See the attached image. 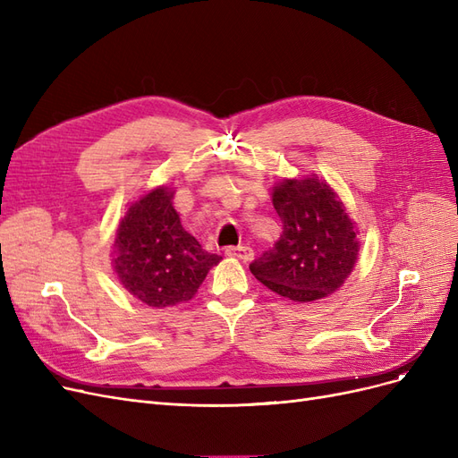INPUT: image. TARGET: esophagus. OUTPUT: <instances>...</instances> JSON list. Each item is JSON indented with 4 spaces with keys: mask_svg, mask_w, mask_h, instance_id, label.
Here are the masks:
<instances>
[{
    "mask_svg": "<svg viewBox=\"0 0 458 458\" xmlns=\"http://www.w3.org/2000/svg\"><path fill=\"white\" fill-rule=\"evenodd\" d=\"M225 253L228 255V257H235V259H242V260H250L253 259V249H250L249 245H238V247H226V250Z\"/></svg>",
    "mask_w": 458,
    "mask_h": 458,
    "instance_id": "1",
    "label": "esophagus"
}]
</instances>
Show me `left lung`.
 Returning a JSON list of instances; mask_svg holds the SVG:
<instances>
[{
  "label": "left lung",
  "instance_id": "8db88e82",
  "mask_svg": "<svg viewBox=\"0 0 458 458\" xmlns=\"http://www.w3.org/2000/svg\"><path fill=\"white\" fill-rule=\"evenodd\" d=\"M284 232L249 264L260 284L294 302L327 297L344 284L358 259V238L335 191L318 176L274 188Z\"/></svg>",
  "mask_w": 458,
  "mask_h": 458
}]
</instances>
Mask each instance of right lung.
Segmentation results:
<instances>
[{"label": "right lung", "instance_id": "add662e5", "mask_svg": "<svg viewBox=\"0 0 458 458\" xmlns=\"http://www.w3.org/2000/svg\"><path fill=\"white\" fill-rule=\"evenodd\" d=\"M173 191L156 188L132 203L115 235L114 270L122 285L152 308L190 301L223 257L201 249L173 209Z\"/></svg>", "mask_w": 458, "mask_h": 458}]
</instances>
